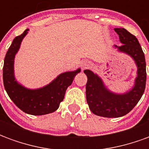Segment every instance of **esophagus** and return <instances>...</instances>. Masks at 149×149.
<instances>
[{
  "label": "esophagus",
  "mask_w": 149,
  "mask_h": 149,
  "mask_svg": "<svg viewBox=\"0 0 149 149\" xmlns=\"http://www.w3.org/2000/svg\"><path fill=\"white\" fill-rule=\"evenodd\" d=\"M91 65H92V63H91V61H89L88 60H84V61H83L81 62V64L82 70L89 68Z\"/></svg>",
  "instance_id": "1"
}]
</instances>
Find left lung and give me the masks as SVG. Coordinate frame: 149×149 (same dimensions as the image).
Segmentation results:
<instances>
[{"label": "left lung", "mask_w": 149, "mask_h": 149, "mask_svg": "<svg viewBox=\"0 0 149 149\" xmlns=\"http://www.w3.org/2000/svg\"><path fill=\"white\" fill-rule=\"evenodd\" d=\"M122 45H114L119 52L130 56L137 67L134 85L125 93H115L104 85L102 79L91 70L84 72L88 77L86 100L95 115L103 117H120L128 114L141 100L146 84V62L141 46L136 37L124 28H116Z\"/></svg>", "instance_id": "obj_1"}]
</instances>
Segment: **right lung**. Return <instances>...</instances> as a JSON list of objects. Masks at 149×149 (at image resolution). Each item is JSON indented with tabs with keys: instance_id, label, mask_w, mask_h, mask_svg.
I'll list each match as a JSON object with an SVG mask.
<instances>
[{
	"instance_id": "add662e5",
	"label": "right lung",
	"mask_w": 149,
	"mask_h": 149,
	"mask_svg": "<svg viewBox=\"0 0 149 149\" xmlns=\"http://www.w3.org/2000/svg\"><path fill=\"white\" fill-rule=\"evenodd\" d=\"M29 30L27 29L21 35L15 37L5 55L3 67L4 86L8 97L23 112L34 116L45 115L58 109L64 100L67 88L71 85L81 68L63 72L49 84L37 89L28 88L18 83L14 75L15 56Z\"/></svg>"
}]
</instances>
